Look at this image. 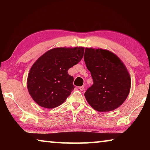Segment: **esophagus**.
<instances>
[{"mask_svg": "<svg viewBox=\"0 0 150 150\" xmlns=\"http://www.w3.org/2000/svg\"><path fill=\"white\" fill-rule=\"evenodd\" d=\"M79 88L80 91H83L85 89V85H83V86H81V87H79Z\"/></svg>", "mask_w": 150, "mask_h": 150, "instance_id": "34e87169", "label": "esophagus"}]
</instances>
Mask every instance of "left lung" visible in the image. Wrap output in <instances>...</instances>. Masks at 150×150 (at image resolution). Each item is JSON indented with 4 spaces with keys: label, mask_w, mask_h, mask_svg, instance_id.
Returning <instances> with one entry per match:
<instances>
[{
    "label": "left lung",
    "mask_w": 150,
    "mask_h": 150,
    "mask_svg": "<svg viewBox=\"0 0 150 150\" xmlns=\"http://www.w3.org/2000/svg\"><path fill=\"white\" fill-rule=\"evenodd\" d=\"M84 60L93 80L85 93L88 103L98 112L117 108L130 89L131 79L125 65L115 54L102 49L86 48Z\"/></svg>",
    "instance_id": "left-lung-1"
}]
</instances>
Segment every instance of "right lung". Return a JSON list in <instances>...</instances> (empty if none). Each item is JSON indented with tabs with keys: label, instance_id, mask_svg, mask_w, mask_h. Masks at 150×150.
Returning a JSON list of instances; mask_svg holds the SVG:
<instances>
[{
	"label": "right lung",
	"instance_id": "obj_1",
	"mask_svg": "<svg viewBox=\"0 0 150 150\" xmlns=\"http://www.w3.org/2000/svg\"><path fill=\"white\" fill-rule=\"evenodd\" d=\"M84 48L57 47L42 55L28 76L30 95L38 105L53 108L64 102L75 88L68 69L82 59Z\"/></svg>",
	"mask_w": 150,
	"mask_h": 150
}]
</instances>
